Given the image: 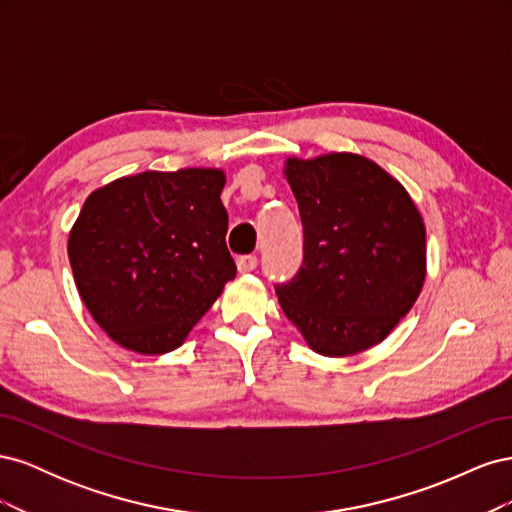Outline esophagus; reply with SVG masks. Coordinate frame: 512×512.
Segmentation results:
<instances>
[{"label":"esophagus","instance_id":"obj_1","mask_svg":"<svg viewBox=\"0 0 512 512\" xmlns=\"http://www.w3.org/2000/svg\"><path fill=\"white\" fill-rule=\"evenodd\" d=\"M258 267V258L254 254H247V256H239L237 258V269L239 273H250Z\"/></svg>","mask_w":512,"mask_h":512}]
</instances>
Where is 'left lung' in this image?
Here are the masks:
<instances>
[{
	"label": "left lung",
	"instance_id": "1",
	"mask_svg": "<svg viewBox=\"0 0 512 512\" xmlns=\"http://www.w3.org/2000/svg\"><path fill=\"white\" fill-rule=\"evenodd\" d=\"M284 173L303 224L301 267L275 284L286 318L324 356L380 344L425 282L421 213L404 185L356 153L290 158Z\"/></svg>",
	"mask_w": 512,
	"mask_h": 512
}]
</instances>
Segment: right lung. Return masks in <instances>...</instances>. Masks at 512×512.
Wrapping results in <instances>:
<instances>
[{"label": "right lung", "instance_id": "add662e5", "mask_svg": "<svg viewBox=\"0 0 512 512\" xmlns=\"http://www.w3.org/2000/svg\"><path fill=\"white\" fill-rule=\"evenodd\" d=\"M224 183L218 168L145 170L87 196L68 256L83 303L113 342L141 354L179 348L235 277Z\"/></svg>", "mask_w": 512, "mask_h": 512}]
</instances>
